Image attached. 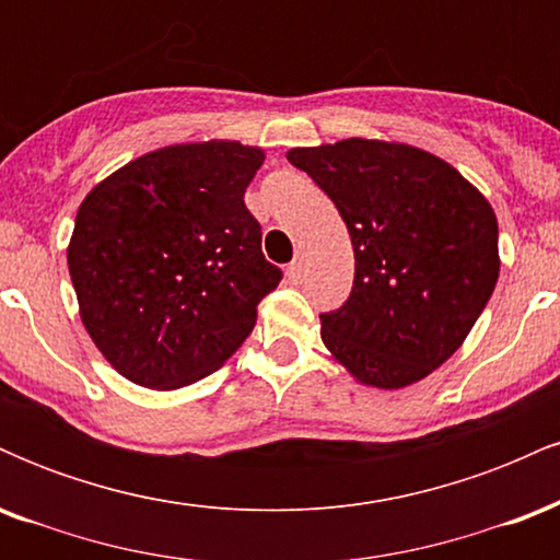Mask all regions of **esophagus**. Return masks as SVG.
Returning a JSON list of instances; mask_svg holds the SVG:
<instances>
[{
    "instance_id": "34e87169",
    "label": "esophagus",
    "mask_w": 560,
    "mask_h": 560,
    "mask_svg": "<svg viewBox=\"0 0 560 560\" xmlns=\"http://www.w3.org/2000/svg\"><path fill=\"white\" fill-rule=\"evenodd\" d=\"M302 271H305V258H302V255H294L292 262L287 266V276L289 279H300Z\"/></svg>"
}]
</instances>
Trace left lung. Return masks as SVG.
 <instances>
[{"label": "left lung", "mask_w": 560, "mask_h": 560, "mask_svg": "<svg viewBox=\"0 0 560 560\" xmlns=\"http://www.w3.org/2000/svg\"><path fill=\"white\" fill-rule=\"evenodd\" d=\"M342 215L355 281L320 339L365 387L421 382L464 345L500 273L498 218L453 165L378 139L287 152Z\"/></svg>", "instance_id": "obj_1"}]
</instances>
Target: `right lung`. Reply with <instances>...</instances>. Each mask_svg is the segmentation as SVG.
Wrapping results in <instances>:
<instances>
[{
  "label": "right lung",
  "mask_w": 560,
  "mask_h": 560,
  "mask_svg": "<svg viewBox=\"0 0 560 560\" xmlns=\"http://www.w3.org/2000/svg\"><path fill=\"white\" fill-rule=\"evenodd\" d=\"M260 147L210 139L147 152L83 197L68 271L89 337L128 382L195 384L240 350L281 271L244 189Z\"/></svg>",
  "instance_id": "add662e5"
}]
</instances>
